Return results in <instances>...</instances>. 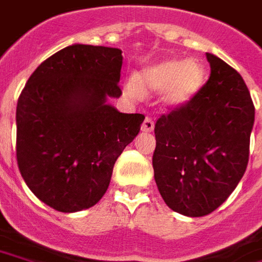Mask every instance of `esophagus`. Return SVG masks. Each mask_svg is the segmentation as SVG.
<instances>
[{"label":"esophagus","mask_w":262,"mask_h":262,"mask_svg":"<svg viewBox=\"0 0 262 262\" xmlns=\"http://www.w3.org/2000/svg\"><path fill=\"white\" fill-rule=\"evenodd\" d=\"M154 129V122H152L151 118H145L144 119L143 125H141V131L143 133H151Z\"/></svg>","instance_id":"1"}]
</instances>
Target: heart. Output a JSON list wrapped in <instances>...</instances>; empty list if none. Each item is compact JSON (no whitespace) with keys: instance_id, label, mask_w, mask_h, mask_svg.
Returning <instances> with one entry per match:
<instances>
[{"instance_id":"1","label":"heart","mask_w":262,"mask_h":262,"mask_svg":"<svg viewBox=\"0 0 262 262\" xmlns=\"http://www.w3.org/2000/svg\"><path fill=\"white\" fill-rule=\"evenodd\" d=\"M206 80V70L198 59H163L145 66L128 82L133 95L161 92L160 102L167 110H179L190 103L202 91Z\"/></svg>"}]
</instances>
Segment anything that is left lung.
Returning <instances> with one entry per match:
<instances>
[{
    "mask_svg": "<svg viewBox=\"0 0 262 262\" xmlns=\"http://www.w3.org/2000/svg\"><path fill=\"white\" fill-rule=\"evenodd\" d=\"M210 78L192 102L154 127V179L168 208L209 215L235 190L250 157L255 110L241 75L206 53Z\"/></svg>",
    "mask_w": 262,
    "mask_h": 262,
    "instance_id": "8db88e82",
    "label": "left lung"
}]
</instances>
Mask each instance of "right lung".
I'll return each instance as SVG.
<instances>
[{
  "mask_svg": "<svg viewBox=\"0 0 262 262\" xmlns=\"http://www.w3.org/2000/svg\"><path fill=\"white\" fill-rule=\"evenodd\" d=\"M122 52L72 45L30 76L17 102V163L29 189L59 212L101 201L115 161L140 133L143 114H122Z\"/></svg>",
  "mask_w": 262,
  "mask_h": 262,
  "instance_id": "obj_1",
  "label": "right lung"
}]
</instances>
